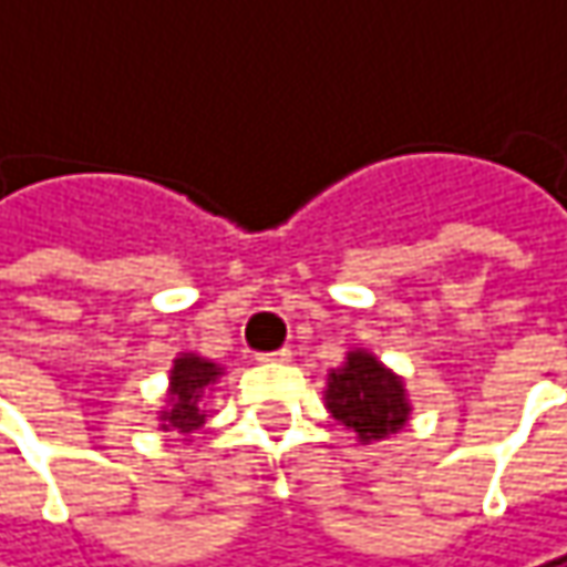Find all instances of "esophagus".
Wrapping results in <instances>:
<instances>
[{
  "label": "esophagus",
  "mask_w": 567,
  "mask_h": 567,
  "mask_svg": "<svg viewBox=\"0 0 567 567\" xmlns=\"http://www.w3.org/2000/svg\"><path fill=\"white\" fill-rule=\"evenodd\" d=\"M258 361H277V364H284V361H290V348H280V351H267V354H258Z\"/></svg>",
  "instance_id": "34e87169"
}]
</instances>
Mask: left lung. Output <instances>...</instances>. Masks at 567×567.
I'll use <instances>...</instances> for the list:
<instances>
[{"label":"left lung","instance_id":"1","mask_svg":"<svg viewBox=\"0 0 567 567\" xmlns=\"http://www.w3.org/2000/svg\"><path fill=\"white\" fill-rule=\"evenodd\" d=\"M322 396L326 410L364 445L400 432L413 413L403 378L368 348H351L342 368L329 371Z\"/></svg>","mask_w":567,"mask_h":567}]
</instances>
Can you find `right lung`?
Masks as SVG:
<instances>
[{
    "label": "right lung",
    "instance_id": "obj_1",
    "mask_svg": "<svg viewBox=\"0 0 567 567\" xmlns=\"http://www.w3.org/2000/svg\"><path fill=\"white\" fill-rule=\"evenodd\" d=\"M225 374L223 364L199 358V354H177L174 368H171V384H167V400L157 413V423L164 432H177L183 442H189V435L206 423V406L203 396L206 390L219 384Z\"/></svg>",
    "mask_w": 567,
    "mask_h": 567
}]
</instances>
